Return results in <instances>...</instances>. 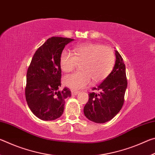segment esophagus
Listing matches in <instances>:
<instances>
[{"instance_id": "1", "label": "esophagus", "mask_w": 155, "mask_h": 155, "mask_svg": "<svg viewBox=\"0 0 155 155\" xmlns=\"http://www.w3.org/2000/svg\"><path fill=\"white\" fill-rule=\"evenodd\" d=\"M71 93H72V95L76 96V95H77L78 93H79V91H76V90H71Z\"/></svg>"}]
</instances>
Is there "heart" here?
Here are the masks:
<instances>
[{
    "instance_id": "obj_1",
    "label": "heart",
    "mask_w": 155,
    "mask_h": 155,
    "mask_svg": "<svg viewBox=\"0 0 155 155\" xmlns=\"http://www.w3.org/2000/svg\"><path fill=\"white\" fill-rule=\"evenodd\" d=\"M73 54L63 51L60 57V66L65 72L72 71L78 63H82L80 67L82 71L64 78L65 85L73 90L85 87L91 80L95 83L103 81L111 73L115 64L113 50L100 44H79L73 48Z\"/></svg>"
}]
</instances>
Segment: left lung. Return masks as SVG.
Instances as JSON below:
<instances>
[{
	"mask_svg": "<svg viewBox=\"0 0 155 155\" xmlns=\"http://www.w3.org/2000/svg\"><path fill=\"white\" fill-rule=\"evenodd\" d=\"M115 63L114 69L94 92L90 93V98L84 107V114L91 121L96 123L107 122L118 114L124 101L127 87L126 67L122 57L115 51Z\"/></svg>",
	"mask_w": 155,
	"mask_h": 155,
	"instance_id": "left-lung-1",
	"label": "left lung"
}]
</instances>
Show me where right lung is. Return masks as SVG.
<instances>
[{
  "label": "right lung",
  "mask_w": 155,
  "mask_h": 155,
  "mask_svg": "<svg viewBox=\"0 0 155 155\" xmlns=\"http://www.w3.org/2000/svg\"><path fill=\"white\" fill-rule=\"evenodd\" d=\"M74 39L52 37L37 50L27 73L26 101L33 114L45 121L54 120L64 113L65 99L71 96L68 87L60 90L63 50Z\"/></svg>",
  "instance_id": "1"
}]
</instances>
